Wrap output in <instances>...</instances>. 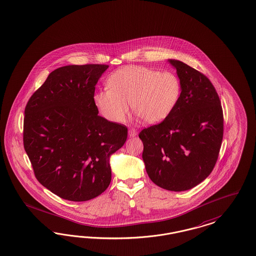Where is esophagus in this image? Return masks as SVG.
I'll return each instance as SVG.
<instances>
[{"mask_svg":"<svg viewBox=\"0 0 256 256\" xmlns=\"http://www.w3.org/2000/svg\"><path fill=\"white\" fill-rule=\"evenodd\" d=\"M137 135V130H135L134 128H130V130H128V136L130 137H134V136H136Z\"/></svg>","mask_w":256,"mask_h":256,"instance_id":"obj_1","label":"esophagus"}]
</instances>
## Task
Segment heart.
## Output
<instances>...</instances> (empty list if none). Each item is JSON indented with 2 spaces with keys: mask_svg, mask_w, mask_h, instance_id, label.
<instances>
[{
  "mask_svg": "<svg viewBox=\"0 0 256 256\" xmlns=\"http://www.w3.org/2000/svg\"><path fill=\"white\" fill-rule=\"evenodd\" d=\"M106 86L94 96V102L100 114L116 123L126 120L128 103L144 123H160L173 112L182 94L180 80L174 72L142 66L115 70Z\"/></svg>",
  "mask_w": 256,
  "mask_h": 256,
  "instance_id": "heart-1",
  "label": "heart"
}]
</instances>
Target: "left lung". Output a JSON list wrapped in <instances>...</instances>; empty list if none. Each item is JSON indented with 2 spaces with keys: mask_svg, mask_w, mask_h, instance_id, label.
<instances>
[{
  "mask_svg": "<svg viewBox=\"0 0 256 256\" xmlns=\"http://www.w3.org/2000/svg\"><path fill=\"white\" fill-rule=\"evenodd\" d=\"M182 94L173 112L142 130V160L150 180L169 191L200 184L211 174L223 138V112L211 81L186 63L168 60Z\"/></svg>",
  "mask_w": 256,
  "mask_h": 256,
  "instance_id": "obj_1",
  "label": "left lung"
}]
</instances>
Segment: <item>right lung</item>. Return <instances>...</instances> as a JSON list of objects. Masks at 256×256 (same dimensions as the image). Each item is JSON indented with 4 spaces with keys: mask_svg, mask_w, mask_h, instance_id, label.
<instances>
[{
    "mask_svg": "<svg viewBox=\"0 0 256 256\" xmlns=\"http://www.w3.org/2000/svg\"><path fill=\"white\" fill-rule=\"evenodd\" d=\"M105 64L53 70L27 102L24 146L36 180L60 198L86 202L112 180L110 157L126 142L128 128L98 115L94 102Z\"/></svg>",
    "mask_w": 256,
    "mask_h": 256,
    "instance_id": "obj_1",
    "label": "right lung"
}]
</instances>
